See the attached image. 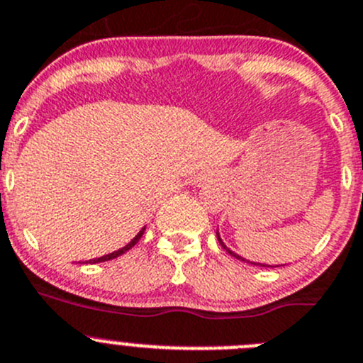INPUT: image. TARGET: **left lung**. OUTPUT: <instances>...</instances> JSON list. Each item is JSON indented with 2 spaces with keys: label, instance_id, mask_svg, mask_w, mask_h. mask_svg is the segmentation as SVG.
I'll return each mask as SVG.
<instances>
[{
  "label": "left lung",
  "instance_id": "obj_1",
  "mask_svg": "<svg viewBox=\"0 0 363 363\" xmlns=\"http://www.w3.org/2000/svg\"><path fill=\"white\" fill-rule=\"evenodd\" d=\"M217 239H219V235H217ZM219 242H220V246H223V247H224V250H226V251H228V253H230V255H231V257H235V258H240V257H239V255H235V253H233V251H230V250H228V247H226V246H224V244H223V240H220V239H219ZM240 260H244V258H240ZM251 264H253V262H251ZM255 265H262V264H255ZM264 267H272V265H264Z\"/></svg>",
  "mask_w": 363,
  "mask_h": 363
}]
</instances>
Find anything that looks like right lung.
Masks as SVG:
<instances>
[{
    "label": "right lung",
    "mask_w": 363,
    "mask_h": 363,
    "mask_svg": "<svg viewBox=\"0 0 363 363\" xmlns=\"http://www.w3.org/2000/svg\"><path fill=\"white\" fill-rule=\"evenodd\" d=\"M144 230H146V228H143V230H140L139 233H137V235H135V239H133L132 242H128L126 246H124V247H121V250L113 251V253H110V255H105V257H101V258H94V260H89V264H98V262H106V260H112V258H117V257H119V255L126 253L128 250H132V247L135 246L137 242H139V240H140V237L144 235Z\"/></svg>",
    "instance_id": "1"
}]
</instances>
